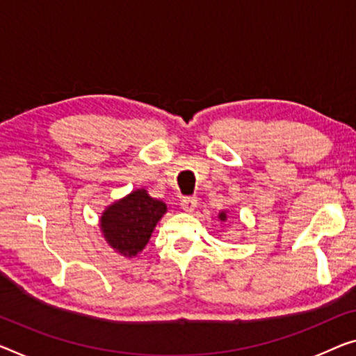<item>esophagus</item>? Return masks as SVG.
<instances>
[{"mask_svg": "<svg viewBox=\"0 0 356 356\" xmlns=\"http://www.w3.org/2000/svg\"><path fill=\"white\" fill-rule=\"evenodd\" d=\"M179 205H181V209L184 211L191 213V211H194V209L197 207V199H195V197H184Z\"/></svg>", "mask_w": 356, "mask_h": 356, "instance_id": "obj_1", "label": "esophagus"}]
</instances>
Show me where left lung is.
<instances>
[{
	"label": "left lung",
	"mask_w": 356,
	"mask_h": 356,
	"mask_svg": "<svg viewBox=\"0 0 356 356\" xmlns=\"http://www.w3.org/2000/svg\"><path fill=\"white\" fill-rule=\"evenodd\" d=\"M218 218H220V221H222V222H224V221L227 220V213H226V211H221L220 215H218Z\"/></svg>",
	"instance_id": "obj_1"
}]
</instances>
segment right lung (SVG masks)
Returning <instances> with one entry per match:
<instances>
[{"instance_id":"add662e5","label":"right lung","mask_w":356,"mask_h":356,"mask_svg":"<svg viewBox=\"0 0 356 356\" xmlns=\"http://www.w3.org/2000/svg\"><path fill=\"white\" fill-rule=\"evenodd\" d=\"M167 213L162 200L152 199L146 189L132 191L102 213L100 229L116 253L132 258L149 242L156 224Z\"/></svg>"}]
</instances>
